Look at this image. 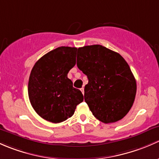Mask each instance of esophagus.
Wrapping results in <instances>:
<instances>
[{"label":"esophagus","mask_w":159,"mask_h":159,"mask_svg":"<svg viewBox=\"0 0 159 159\" xmlns=\"http://www.w3.org/2000/svg\"><path fill=\"white\" fill-rule=\"evenodd\" d=\"M80 90H81V92H82V93H83V94H84V88H81V89H80Z\"/></svg>","instance_id":"1"}]
</instances>
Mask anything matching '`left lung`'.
Masks as SVG:
<instances>
[{
  "instance_id": "left-lung-1",
  "label": "left lung",
  "mask_w": 159,
  "mask_h": 159,
  "mask_svg": "<svg viewBox=\"0 0 159 159\" xmlns=\"http://www.w3.org/2000/svg\"><path fill=\"white\" fill-rule=\"evenodd\" d=\"M76 65L89 80L84 99L93 115L104 123L122 119L136 94V81L123 57L103 46H85L78 49Z\"/></svg>"
}]
</instances>
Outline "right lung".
<instances>
[{
  "label": "right lung",
  "mask_w": 159,
  "mask_h": 159,
  "mask_svg": "<svg viewBox=\"0 0 159 159\" xmlns=\"http://www.w3.org/2000/svg\"><path fill=\"white\" fill-rule=\"evenodd\" d=\"M77 48L60 47L39 59L28 82L29 99L34 110L45 120L59 123L74 114L83 101L80 89L67 77L76 65Z\"/></svg>",
  "instance_id": "obj_1"
}]
</instances>
